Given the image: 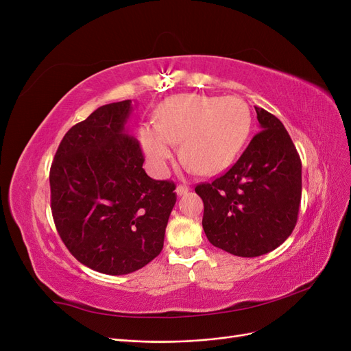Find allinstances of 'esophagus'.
I'll use <instances>...</instances> for the list:
<instances>
[{"mask_svg":"<svg viewBox=\"0 0 351 351\" xmlns=\"http://www.w3.org/2000/svg\"><path fill=\"white\" fill-rule=\"evenodd\" d=\"M176 192H177L178 196H183V195H186V193L189 192V186H186V184H178L177 189H176Z\"/></svg>","mask_w":351,"mask_h":351,"instance_id":"esophagus-1","label":"esophagus"}]
</instances>
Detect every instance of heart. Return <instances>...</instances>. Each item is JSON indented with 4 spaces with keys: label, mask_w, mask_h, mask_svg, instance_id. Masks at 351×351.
I'll return each mask as SVG.
<instances>
[{
    "label": "heart",
    "mask_w": 351,
    "mask_h": 351,
    "mask_svg": "<svg viewBox=\"0 0 351 351\" xmlns=\"http://www.w3.org/2000/svg\"><path fill=\"white\" fill-rule=\"evenodd\" d=\"M252 114L237 97L178 95L165 101L155 124H143L139 139L155 171L164 173L180 143L187 167L204 176L227 169L247 142Z\"/></svg>",
    "instance_id": "heart-1"
}]
</instances>
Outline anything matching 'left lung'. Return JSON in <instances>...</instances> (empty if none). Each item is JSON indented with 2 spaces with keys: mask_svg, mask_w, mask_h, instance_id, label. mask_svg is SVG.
Returning <instances> with one entry per match:
<instances>
[{
  "mask_svg": "<svg viewBox=\"0 0 351 351\" xmlns=\"http://www.w3.org/2000/svg\"><path fill=\"white\" fill-rule=\"evenodd\" d=\"M261 132L237 162L195 192L210 244L241 258L272 252L293 232L302 199V161L284 124L254 107Z\"/></svg>",
  "mask_w": 351,
  "mask_h": 351,
  "instance_id": "obj_1",
  "label": "left lung"
}]
</instances>
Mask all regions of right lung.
<instances>
[{"mask_svg": "<svg viewBox=\"0 0 351 351\" xmlns=\"http://www.w3.org/2000/svg\"><path fill=\"white\" fill-rule=\"evenodd\" d=\"M132 101L95 110L64 134L49 171L51 210L69 252L90 269L124 275L164 247L176 184L145 173L124 125Z\"/></svg>", "mask_w": 351, "mask_h": 351, "instance_id": "add662e5", "label": "right lung"}]
</instances>
